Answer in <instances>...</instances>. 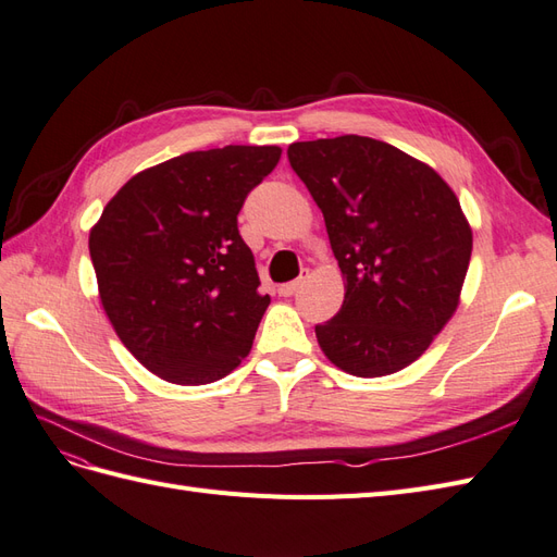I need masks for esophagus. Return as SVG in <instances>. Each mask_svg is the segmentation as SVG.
I'll return each instance as SVG.
<instances>
[{
	"instance_id": "34e87169",
	"label": "esophagus",
	"mask_w": 557,
	"mask_h": 557,
	"mask_svg": "<svg viewBox=\"0 0 557 557\" xmlns=\"http://www.w3.org/2000/svg\"><path fill=\"white\" fill-rule=\"evenodd\" d=\"M304 287V277H298V280H294V282H287V284H280V289H277V294L280 296H294L298 289Z\"/></svg>"
}]
</instances>
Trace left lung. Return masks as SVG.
<instances>
[{"label": "left lung", "instance_id": "1", "mask_svg": "<svg viewBox=\"0 0 557 557\" xmlns=\"http://www.w3.org/2000/svg\"><path fill=\"white\" fill-rule=\"evenodd\" d=\"M287 154L322 209L346 289L315 326L322 352L352 376L400 372L459 308L473 251L459 197L433 166L376 138L292 143Z\"/></svg>", "mask_w": 557, "mask_h": 557}]
</instances>
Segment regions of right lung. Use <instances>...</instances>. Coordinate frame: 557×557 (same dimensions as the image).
Returning a JSON list of instances; mask_svg holds the SVG:
<instances>
[{
  "mask_svg": "<svg viewBox=\"0 0 557 557\" xmlns=\"http://www.w3.org/2000/svg\"><path fill=\"white\" fill-rule=\"evenodd\" d=\"M280 154L277 146L178 154L126 181L91 227L106 315L154 376L205 386L249 355L270 296L237 213Z\"/></svg>",
  "mask_w": 557,
  "mask_h": 557,
  "instance_id": "add662e5",
  "label": "right lung"
}]
</instances>
